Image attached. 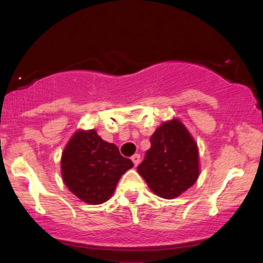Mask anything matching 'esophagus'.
I'll return each mask as SVG.
<instances>
[{
  "mask_svg": "<svg viewBox=\"0 0 263 263\" xmlns=\"http://www.w3.org/2000/svg\"><path fill=\"white\" fill-rule=\"evenodd\" d=\"M131 160L134 161L135 166H137L140 164V160H141V156H140V154H135V155L131 158Z\"/></svg>",
  "mask_w": 263,
  "mask_h": 263,
  "instance_id": "34e87169",
  "label": "esophagus"
}]
</instances>
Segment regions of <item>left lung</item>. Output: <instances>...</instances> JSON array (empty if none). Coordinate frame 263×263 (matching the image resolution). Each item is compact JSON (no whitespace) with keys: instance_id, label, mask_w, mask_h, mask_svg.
I'll return each mask as SVG.
<instances>
[{"instance_id":"left-lung-1","label":"left lung","mask_w":263,"mask_h":263,"mask_svg":"<svg viewBox=\"0 0 263 263\" xmlns=\"http://www.w3.org/2000/svg\"><path fill=\"white\" fill-rule=\"evenodd\" d=\"M151 147L137 166L150 190L163 198L178 197L198 177V150L178 119L164 122L150 137Z\"/></svg>"}]
</instances>
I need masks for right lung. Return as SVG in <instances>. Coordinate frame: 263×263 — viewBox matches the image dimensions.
Here are the masks:
<instances>
[{
	"mask_svg": "<svg viewBox=\"0 0 263 263\" xmlns=\"http://www.w3.org/2000/svg\"><path fill=\"white\" fill-rule=\"evenodd\" d=\"M134 166L115 144L105 142L94 129L71 137L61 159L62 178L68 190L90 205L109 200L122 174Z\"/></svg>",
	"mask_w": 263,
	"mask_h": 263,
	"instance_id": "obj_1",
	"label": "right lung"
}]
</instances>
